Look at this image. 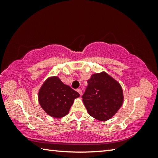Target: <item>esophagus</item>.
<instances>
[{
  "label": "esophagus",
  "instance_id": "34e87169",
  "mask_svg": "<svg viewBox=\"0 0 158 158\" xmlns=\"http://www.w3.org/2000/svg\"><path fill=\"white\" fill-rule=\"evenodd\" d=\"M77 91L79 93V95H82V90H81V89H77Z\"/></svg>",
  "mask_w": 158,
  "mask_h": 158
}]
</instances>
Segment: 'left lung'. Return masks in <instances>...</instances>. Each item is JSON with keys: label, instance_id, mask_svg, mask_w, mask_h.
<instances>
[{"label": "left lung", "instance_id": "left-lung-1", "mask_svg": "<svg viewBox=\"0 0 158 158\" xmlns=\"http://www.w3.org/2000/svg\"><path fill=\"white\" fill-rule=\"evenodd\" d=\"M81 98L88 113L101 121L110 119L123 102L121 85L105 73L93 74Z\"/></svg>", "mask_w": 158, "mask_h": 158}]
</instances>
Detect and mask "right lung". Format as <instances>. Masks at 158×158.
<instances>
[{"instance_id": "obj_1", "label": "right lung", "mask_w": 158, "mask_h": 158, "mask_svg": "<svg viewBox=\"0 0 158 158\" xmlns=\"http://www.w3.org/2000/svg\"><path fill=\"white\" fill-rule=\"evenodd\" d=\"M79 93L64 84L57 77L48 79L38 94L40 105L47 114L53 118H61L68 114Z\"/></svg>"}]
</instances>
